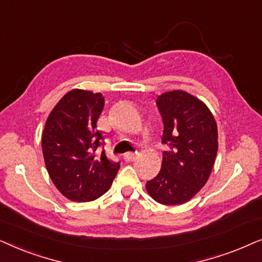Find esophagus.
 <instances>
[{
  "instance_id": "34e87169",
  "label": "esophagus",
  "mask_w": 262,
  "mask_h": 262,
  "mask_svg": "<svg viewBox=\"0 0 262 262\" xmlns=\"http://www.w3.org/2000/svg\"><path fill=\"white\" fill-rule=\"evenodd\" d=\"M137 153H132V152H128V153H124L123 155V159L125 162H133V160L137 159Z\"/></svg>"
}]
</instances>
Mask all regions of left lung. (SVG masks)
I'll list each match as a JSON object with an SVG mask.
<instances>
[{"instance_id": "8db88e82", "label": "left lung", "mask_w": 262, "mask_h": 262, "mask_svg": "<svg viewBox=\"0 0 262 262\" xmlns=\"http://www.w3.org/2000/svg\"><path fill=\"white\" fill-rule=\"evenodd\" d=\"M164 130L162 169L146 183L147 193L163 205L190 200L207 182L218 151L217 123L210 109L184 91H170L157 99Z\"/></svg>"}]
</instances>
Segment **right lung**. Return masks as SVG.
<instances>
[{
	"label": "right lung",
	"instance_id": "obj_1",
	"mask_svg": "<svg viewBox=\"0 0 262 262\" xmlns=\"http://www.w3.org/2000/svg\"><path fill=\"white\" fill-rule=\"evenodd\" d=\"M104 107L102 93L72 90L49 115L41 135L45 166L54 184L76 202L93 201L109 190L120 162L107 158L97 121Z\"/></svg>",
	"mask_w": 262,
	"mask_h": 262
}]
</instances>
